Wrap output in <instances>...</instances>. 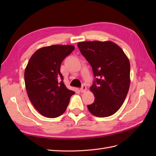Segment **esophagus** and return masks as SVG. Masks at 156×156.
I'll list each match as a JSON object with an SVG mask.
<instances>
[{"label": "esophagus", "mask_w": 156, "mask_h": 156, "mask_svg": "<svg viewBox=\"0 0 156 156\" xmlns=\"http://www.w3.org/2000/svg\"><path fill=\"white\" fill-rule=\"evenodd\" d=\"M86 90H87V87L85 85H83L82 87L80 88V91L81 92H85Z\"/></svg>", "instance_id": "34e87169"}]
</instances>
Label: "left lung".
I'll return each mask as SVG.
<instances>
[{"label": "left lung", "instance_id": "1", "mask_svg": "<svg viewBox=\"0 0 156 156\" xmlns=\"http://www.w3.org/2000/svg\"><path fill=\"white\" fill-rule=\"evenodd\" d=\"M81 54L92 68L94 80L90 88L95 100L88 108L97 117H107L119 109L130 85V63L114 42L82 41L77 44Z\"/></svg>", "mask_w": 156, "mask_h": 156}]
</instances>
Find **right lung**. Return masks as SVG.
I'll list each match as a JSON object with an SVG mask.
<instances>
[{
    "instance_id": "1",
    "label": "right lung",
    "mask_w": 156,
    "mask_h": 156,
    "mask_svg": "<svg viewBox=\"0 0 156 156\" xmlns=\"http://www.w3.org/2000/svg\"><path fill=\"white\" fill-rule=\"evenodd\" d=\"M71 45L44 47L32 55L25 70L27 92L32 104L41 115L56 118L62 115L75 92L63 82L60 65L74 50Z\"/></svg>"
}]
</instances>
